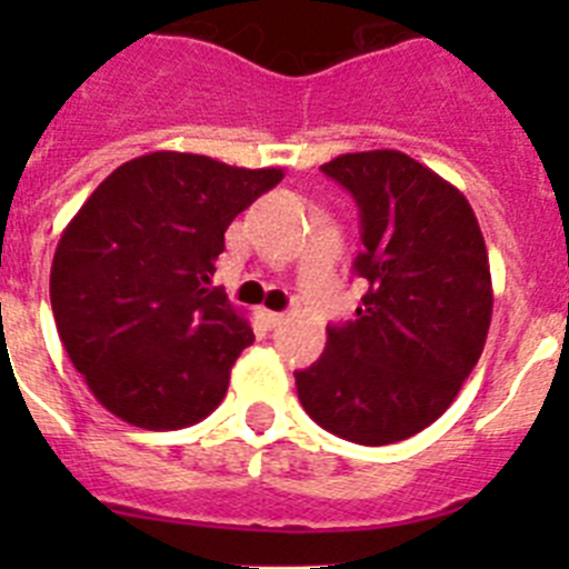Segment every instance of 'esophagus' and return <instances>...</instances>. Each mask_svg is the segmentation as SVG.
Instances as JSON below:
<instances>
[{"label": "esophagus", "instance_id": "34e87169", "mask_svg": "<svg viewBox=\"0 0 569 569\" xmlns=\"http://www.w3.org/2000/svg\"><path fill=\"white\" fill-rule=\"evenodd\" d=\"M259 316L270 330H276V328H281V325H284V313H273V310H259Z\"/></svg>", "mask_w": 569, "mask_h": 569}]
</instances>
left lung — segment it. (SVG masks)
<instances>
[{
	"instance_id": "1",
	"label": "left lung",
	"mask_w": 569,
	"mask_h": 569,
	"mask_svg": "<svg viewBox=\"0 0 569 569\" xmlns=\"http://www.w3.org/2000/svg\"><path fill=\"white\" fill-rule=\"evenodd\" d=\"M321 170L353 193L367 293L296 373L301 407L356 445H393L453 405L485 350L492 281L485 236L456 184L401 150L336 156Z\"/></svg>"
}]
</instances>
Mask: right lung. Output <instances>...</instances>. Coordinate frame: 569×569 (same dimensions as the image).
I'll return each mask as SVG.
<instances>
[{
	"instance_id": "right-lung-1",
	"label": "right lung",
	"mask_w": 569,
	"mask_h": 569,
	"mask_svg": "<svg viewBox=\"0 0 569 569\" xmlns=\"http://www.w3.org/2000/svg\"><path fill=\"white\" fill-rule=\"evenodd\" d=\"M281 168H233L156 150L119 164L62 230L50 308L99 405L144 430H179L219 407L253 328L213 288L224 230Z\"/></svg>"
}]
</instances>
